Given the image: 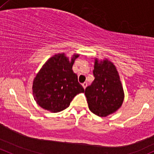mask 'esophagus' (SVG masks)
<instances>
[{"instance_id": "esophagus-1", "label": "esophagus", "mask_w": 154, "mask_h": 154, "mask_svg": "<svg viewBox=\"0 0 154 154\" xmlns=\"http://www.w3.org/2000/svg\"><path fill=\"white\" fill-rule=\"evenodd\" d=\"M87 85H88L87 82H84V83H82V86H83L84 89L86 88V87H87Z\"/></svg>"}]
</instances>
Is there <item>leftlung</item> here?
<instances>
[{
    "mask_svg": "<svg viewBox=\"0 0 154 154\" xmlns=\"http://www.w3.org/2000/svg\"><path fill=\"white\" fill-rule=\"evenodd\" d=\"M94 79L85 88L88 107L93 113L100 117L116 112L122 105L124 93L116 67L104 59H95L93 71Z\"/></svg>",
    "mask_w": 154,
    "mask_h": 154,
    "instance_id": "left-lung-1",
    "label": "left lung"
}]
</instances>
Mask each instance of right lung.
<instances>
[{"instance_id": "right-lung-1", "label": "right lung", "mask_w": 154, "mask_h": 154, "mask_svg": "<svg viewBox=\"0 0 154 154\" xmlns=\"http://www.w3.org/2000/svg\"><path fill=\"white\" fill-rule=\"evenodd\" d=\"M78 54L71 60L64 53L55 55L43 65L33 82V95L43 109L58 112L66 109L76 95L84 93L72 66Z\"/></svg>"}]
</instances>
